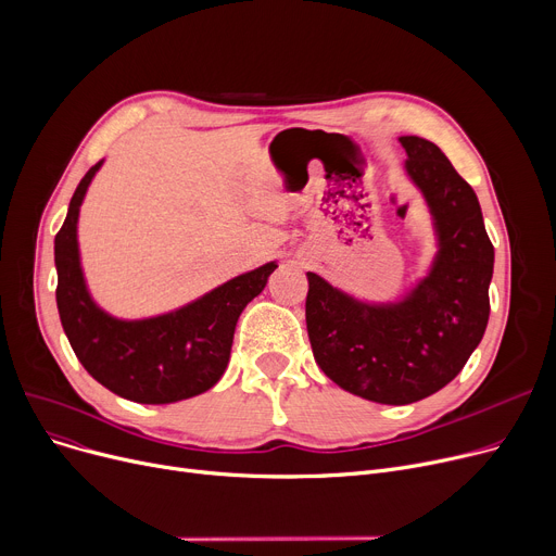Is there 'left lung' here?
<instances>
[{"mask_svg": "<svg viewBox=\"0 0 556 556\" xmlns=\"http://www.w3.org/2000/svg\"><path fill=\"white\" fill-rule=\"evenodd\" d=\"M403 170L421 193L434 233L424 277L386 302L356 298L306 273V329L315 363L367 401L405 405L448 386L489 323L493 245L476 191L440 146L399 137Z\"/></svg>", "mask_w": 556, "mask_h": 556, "instance_id": "left-lung-1", "label": "left lung"}]
</instances>
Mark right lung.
Instances as JSON below:
<instances>
[{
	"label": "right lung",
	"mask_w": 556,
	"mask_h": 556,
	"mask_svg": "<svg viewBox=\"0 0 556 556\" xmlns=\"http://www.w3.org/2000/svg\"><path fill=\"white\" fill-rule=\"evenodd\" d=\"M103 162L85 173L53 241L55 304L65 336L90 376L128 401L160 405L198 396L220 381L239 317L266 288L277 261L160 315L126 319L108 313L87 286L78 243L80 204Z\"/></svg>",
	"instance_id": "1"
}]
</instances>
